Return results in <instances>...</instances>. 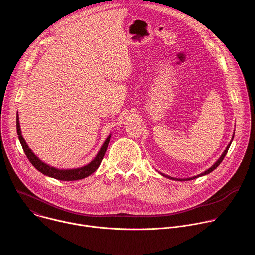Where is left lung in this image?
I'll return each instance as SVG.
<instances>
[{
	"instance_id": "left-lung-1",
	"label": "left lung",
	"mask_w": 255,
	"mask_h": 255,
	"mask_svg": "<svg viewBox=\"0 0 255 255\" xmlns=\"http://www.w3.org/2000/svg\"><path fill=\"white\" fill-rule=\"evenodd\" d=\"M233 138H234V133H233V136H232V139H231V141H230V143L227 145V147H226V149L224 150V152L222 153V155L219 157V159H218L210 168H208L207 170H205L204 172H202V173H200V174H198V175H195V176H192V177H187V178H176V177H172V176H169V175H166V174H164V173H162V172H159L160 174H162L163 176H165V177H167V178H169V179H173V180H179V181H184V180H191V179H195V178H197V177H200V176H203V175H206V174H208V173H210V172H212L214 169H216L218 166H219V164L222 162V160L224 159V157H225V155L227 154V152H228V149H229V147H230V145H231V143H232V140H233Z\"/></svg>"
}]
</instances>
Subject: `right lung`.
Wrapping results in <instances>:
<instances>
[{
	"label": "right lung",
	"mask_w": 255,
	"mask_h": 255,
	"mask_svg": "<svg viewBox=\"0 0 255 255\" xmlns=\"http://www.w3.org/2000/svg\"><path fill=\"white\" fill-rule=\"evenodd\" d=\"M17 134L19 136L20 143L22 145L23 150H24L27 158L29 159V161L32 163V165L36 169L39 170L44 175H47V176H50L52 178H56V179H59V180H65V181L83 179L85 177H88L92 173H94L98 169V167L100 166V164L103 160V157H104V155L106 153V150L108 148V144H109V142H110V138H111V134H110L107 137L105 142L103 143L102 147H101L100 151L98 152V154L96 155V157L89 164H87L85 166H82V167H78V168L59 169V168H56V167H53V166H50V165L44 163L42 160L39 159V157L36 156L33 153V151L29 148L25 139L22 136L18 114H17Z\"/></svg>",
	"instance_id": "add662e5"
}]
</instances>
